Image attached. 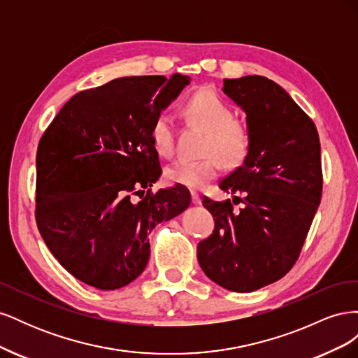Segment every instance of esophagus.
<instances>
[{"label":"esophagus","instance_id":"esophagus-1","mask_svg":"<svg viewBox=\"0 0 358 358\" xmlns=\"http://www.w3.org/2000/svg\"><path fill=\"white\" fill-rule=\"evenodd\" d=\"M191 200L192 204H201V197L197 191H191Z\"/></svg>","mask_w":358,"mask_h":358}]
</instances>
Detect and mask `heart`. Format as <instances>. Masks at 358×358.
I'll return each instance as SVG.
<instances>
[{
    "label": "heart",
    "mask_w": 358,
    "mask_h": 358,
    "mask_svg": "<svg viewBox=\"0 0 358 358\" xmlns=\"http://www.w3.org/2000/svg\"><path fill=\"white\" fill-rule=\"evenodd\" d=\"M187 115L194 124L206 131L201 154L197 161H176L170 164L164 176L169 182L188 188H200L206 182L218 176L222 162L236 167L243 161L249 136L246 128L234 121L231 107L213 91H200L187 104ZM150 140L161 157L175 152V129L169 113H161L150 129Z\"/></svg>",
    "instance_id": "b5f03b06"
}]
</instances>
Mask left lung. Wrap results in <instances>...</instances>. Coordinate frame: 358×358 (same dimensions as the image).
<instances>
[{
  "mask_svg": "<svg viewBox=\"0 0 358 358\" xmlns=\"http://www.w3.org/2000/svg\"><path fill=\"white\" fill-rule=\"evenodd\" d=\"M222 92L246 113L249 146L242 166L220 182L233 201L203 200L215 230L197 258L215 284L251 292L297 262L321 201V146L312 119L273 80L224 79Z\"/></svg>",
  "mask_w": 358,
  "mask_h": 358,
  "instance_id": "obj_1",
  "label": "left lung"
}]
</instances>
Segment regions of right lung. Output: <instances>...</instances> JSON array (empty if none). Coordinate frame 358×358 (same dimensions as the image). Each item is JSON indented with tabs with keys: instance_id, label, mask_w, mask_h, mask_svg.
I'll return each instance as SVG.
<instances>
[{
	"instance_id": "obj_1",
	"label": "right lung",
	"mask_w": 358,
	"mask_h": 358,
	"mask_svg": "<svg viewBox=\"0 0 358 358\" xmlns=\"http://www.w3.org/2000/svg\"><path fill=\"white\" fill-rule=\"evenodd\" d=\"M189 80L179 73L129 76L82 91L43 134L38 231L59 264L86 285L110 291L133 282L149 262V233L189 206L182 185L132 197L161 176L150 129Z\"/></svg>"
}]
</instances>
